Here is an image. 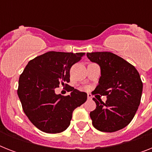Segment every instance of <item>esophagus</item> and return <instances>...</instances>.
<instances>
[{
    "label": "esophagus",
    "instance_id": "esophagus-1",
    "mask_svg": "<svg viewBox=\"0 0 152 152\" xmlns=\"http://www.w3.org/2000/svg\"><path fill=\"white\" fill-rule=\"evenodd\" d=\"M92 99L91 94H88V99Z\"/></svg>",
    "mask_w": 152,
    "mask_h": 152
}]
</instances>
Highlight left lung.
I'll return each instance as SVG.
<instances>
[{"instance_id": "1", "label": "left lung", "mask_w": 152, "mask_h": 152, "mask_svg": "<svg viewBox=\"0 0 152 152\" xmlns=\"http://www.w3.org/2000/svg\"><path fill=\"white\" fill-rule=\"evenodd\" d=\"M87 56L101 69L99 85L93 94L107 97L106 102L93 98L96 103L90 113L93 126L101 132L118 131L131 122L140 103L143 83L139 72L113 53H88Z\"/></svg>"}]
</instances>
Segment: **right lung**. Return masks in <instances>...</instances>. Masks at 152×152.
Returning <instances> with one entry per match:
<instances>
[{
  "instance_id": "add662e5",
  "label": "right lung",
  "mask_w": 152,
  "mask_h": 152,
  "mask_svg": "<svg viewBox=\"0 0 152 152\" xmlns=\"http://www.w3.org/2000/svg\"><path fill=\"white\" fill-rule=\"evenodd\" d=\"M84 53L50 51L31 60L19 79L17 94L23 110L33 125L47 133H58L70 125L72 112L87 100V93L69 87L71 94L57 95L55 89L68 85L70 69Z\"/></svg>"
}]
</instances>
